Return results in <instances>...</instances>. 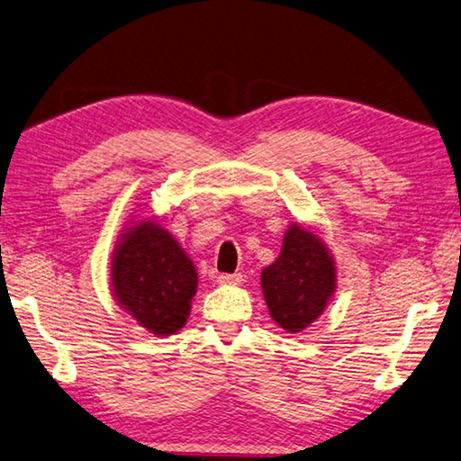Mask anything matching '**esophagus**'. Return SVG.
Masks as SVG:
<instances>
[{
    "mask_svg": "<svg viewBox=\"0 0 461 461\" xmlns=\"http://www.w3.org/2000/svg\"><path fill=\"white\" fill-rule=\"evenodd\" d=\"M216 281L222 285H239L240 281H243V276H240V273H221Z\"/></svg>",
    "mask_w": 461,
    "mask_h": 461,
    "instance_id": "34e87169",
    "label": "esophagus"
}]
</instances>
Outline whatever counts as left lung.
Here are the masks:
<instances>
[{
    "instance_id": "8db88e82",
    "label": "left lung",
    "mask_w": 461,
    "mask_h": 461,
    "mask_svg": "<svg viewBox=\"0 0 461 461\" xmlns=\"http://www.w3.org/2000/svg\"><path fill=\"white\" fill-rule=\"evenodd\" d=\"M271 318L287 332H302L321 316L336 292V267L318 235L292 224L276 263L261 273Z\"/></svg>"
}]
</instances>
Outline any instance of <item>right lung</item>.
<instances>
[{"mask_svg": "<svg viewBox=\"0 0 461 461\" xmlns=\"http://www.w3.org/2000/svg\"><path fill=\"white\" fill-rule=\"evenodd\" d=\"M198 273L166 229L141 221L125 229L113 253L111 287L121 308L156 336H169L190 316Z\"/></svg>", "mask_w": 461, "mask_h": 461, "instance_id": "right-lung-1", "label": "right lung"}]
</instances>
